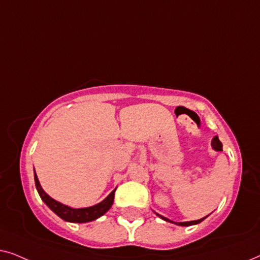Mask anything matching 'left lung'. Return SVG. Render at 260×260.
<instances>
[{"mask_svg":"<svg viewBox=\"0 0 260 260\" xmlns=\"http://www.w3.org/2000/svg\"><path fill=\"white\" fill-rule=\"evenodd\" d=\"M156 213V212H155ZM156 215L157 216H159V218H161L162 220H165V221H168V222H172V223H175V225H179V226H191V225H197V223H200L201 221H204V220L207 218V216H205V218H202V219H199V220H193V221H184V222H175V221H172V220L170 219H168V218H166V216H163V215H161V214H158V213H156Z\"/></svg>","mask_w":260,"mask_h":260,"instance_id":"left-lung-1","label":"left lung"}]
</instances>
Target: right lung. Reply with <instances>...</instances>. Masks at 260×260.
<instances>
[{
    "instance_id": "right-lung-1",
    "label": "right lung",
    "mask_w": 260,
    "mask_h": 260,
    "mask_svg": "<svg viewBox=\"0 0 260 260\" xmlns=\"http://www.w3.org/2000/svg\"><path fill=\"white\" fill-rule=\"evenodd\" d=\"M34 180H35V187H37V190L39 195H40L41 200L44 201L45 204L59 216V218H61L62 220H65V221H69V222L83 223V222L93 221V220L101 218L102 215H104L105 213L111 208V206L113 204V199H115L116 189H113L111 193L104 199V200L99 202L97 205L91 206V207H85V208H73V207H70V206L61 204V202L54 200V199L49 197V195L42 189L41 184L39 182L37 173H35V169H34Z\"/></svg>"
}]
</instances>
